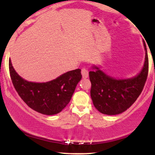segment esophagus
Listing matches in <instances>:
<instances>
[{
	"label": "esophagus",
	"instance_id": "1",
	"mask_svg": "<svg viewBox=\"0 0 155 155\" xmlns=\"http://www.w3.org/2000/svg\"><path fill=\"white\" fill-rule=\"evenodd\" d=\"M81 75H82L83 79H87V78H88V76H89L88 71L87 70V69L83 68L82 70H81Z\"/></svg>",
	"mask_w": 155,
	"mask_h": 155
}]
</instances>
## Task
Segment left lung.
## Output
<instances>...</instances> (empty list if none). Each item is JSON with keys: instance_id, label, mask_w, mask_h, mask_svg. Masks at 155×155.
Here are the masks:
<instances>
[{"instance_id": "8db88e82", "label": "left lung", "mask_w": 155, "mask_h": 155, "mask_svg": "<svg viewBox=\"0 0 155 155\" xmlns=\"http://www.w3.org/2000/svg\"><path fill=\"white\" fill-rule=\"evenodd\" d=\"M145 60L136 76L127 79H116L108 75L101 68L93 65L89 72L92 86L90 95L94 106L101 113L117 115L130 107L141 93L147 79L149 69L148 54L146 44Z\"/></svg>"}]
</instances>
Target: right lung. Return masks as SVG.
<instances>
[{"instance_id": "1", "label": "right lung", "mask_w": 155, "mask_h": 155, "mask_svg": "<svg viewBox=\"0 0 155 155\" xmlns=\"http://www.w3.org/2000/svg\"><path fill=\"white\" fill-rule=\"evenodd\" d=\"M9 71L14 87L23 101L32 109L45 115L60 113L70 102L81 79V70L76 69L47 82L27 81L16 72L10 59Z\"/></svg>"}]
</instances>
